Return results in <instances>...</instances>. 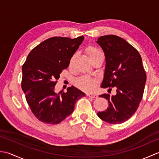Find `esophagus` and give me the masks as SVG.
Segmentation results:
<instances>
[{"mask_svg":"<svg viewBox=\"0 0 159 159\" xmlns=\"http://www.w3.org/2000/svg\"><path fill=\"white\" fill-rule=\"evenodd\" d=\"M87 96L90 98H97L98 96L96 94H93V93H87Z\"/></svg>","mask_w":159,"mask_h":159,"instance_id":"34e87169","label":"esophagus"}]
</instances>
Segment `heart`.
I'll use <instances>...</instances> for the list:
<instances>
[{
  "instance_id": "heart-1",
  "label": "heart",
  "mask_w": 159,
  "mask_h": 159,
  "mask_svg": "<svg viewBox=\"0 0 159 159\" xmlns=\"http://www.w3.org/2000/svg\"><path fill=\"white\" fill-rule=\"evenodd\" d=\"M86 53L91 61H92L96 57L102 54L98 49H97L93 46L87 47L86 49ZM73 59L74 58L71 59L70 65L72 64ZM97 82L98 80L96 78L89 76H83L75 80V84L80 89L87 91V92H90V91H92L95 88Z\"/></svg>"
}]
</instances>
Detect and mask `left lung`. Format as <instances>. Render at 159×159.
I'll use <instances>...</instances> for the list:
<instances>
[{"label": "left lung", "instance_id": "left-lung-1", "mask_svg": "<svg viewBox=\"0 0 159 159\" xmlns=\"http://www.w3.org/2000/svg\"><path fill=\"white\" fill-rule=\"evenodd\" d=\"M96 42L106 60L101 87L117 88L115 96H100L108 100L109 106L98 116L109 124H121L133 116L142 99L146 82L142 59L139 52L120 37L101 36Z\"/></svg>", "mask_w": 159, "mask_h": 159}]
</instances>
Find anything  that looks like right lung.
<instances>
[{"label":"right lung","mask_w":159,"mask_h":159,"mask_svg":"<svg viewBox=\"0 0 159 159\" xmlns=\"http://www.w3.org/2000/svg\"><path fill=\"white\" fill-rule=\"evenodd\" d=\"M84 39L52 37L33 48L22 67V89L32 113L43 123L57 124L72 114L76 101L85 93L72 86L67 92H55L62 70Z\"/></svg>","instance_id":"add662e5"}]
</instances>
